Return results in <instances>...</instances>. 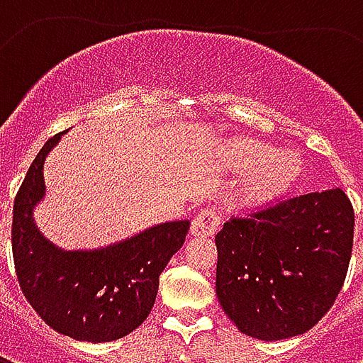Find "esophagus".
Masks as SVG:
<instances>
[{
    "mask_svg": "<svg viewBox=\"0 0 363 363\" xmlns=\"http://www.w3.org/2000/svg\"><path fill=\"white\" fill-rule=\"evenodd\" d=\"M221 216L213 208H204L202 212H198L192 220V228L190 233L198 237H210L213 235V231L220 225Z\"/></svg>",
    "mask_w": 363,
    "mask_h": 363,
    "instance_id": "esophagus-1",
    "label": "esophagus"
}]
</instances>
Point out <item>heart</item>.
Listing matches in <instances>:
<instances>
[{"mask_svg": "<svg viewBox=\"0 0 363 363\" xmlns=\"http://www.w3.org/2000/svg\"><path fill=\"white\" fill-rule=\"evenodd\" d=\"M231 165L241 173H255L247 196L251 200H267L296 181L301 171V159L294 153H274L270 145L247 140L233 147Z\"/></svg>", "mask_w": 363, "mask_h": 363, "instance_id": "heart-1", "label": "heart"}]
</instances>
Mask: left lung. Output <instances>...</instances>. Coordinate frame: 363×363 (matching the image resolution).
I'll return each mask as SVG.
<instances>
[{"mask_svg":"<svg viewBox=\"0 0 363 363\" xmlns=\"http://www.w3.org/2000/svg\"><path fill=\"white\" fill-rule=\"evenodd\" d=\"M352 241L354 208L340 189L233 216L216 235L220 305L252 338L303 335L342 289Z\"/></svg>","mask_w":363,"mask_h":363,"instance_id":"1","label":"left lung"}]
</instances>
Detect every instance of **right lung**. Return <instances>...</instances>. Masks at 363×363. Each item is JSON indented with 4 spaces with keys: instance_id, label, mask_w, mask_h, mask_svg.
Wrapping results in <instances>:
<instances>
[{
    "instance_id": "right-lung-1",
    "label": "right lung",
    "mask_w": 363,
    "mask_h": 363,
    "mask_svg": "<svg viewBox=\"0 0 363 363\" xmlns=\"http://www.w3.org/2000/svg\"><path fill=\"white\" fill-rule=\"evenodd\" d=\"M50 138L28 167L13 204L11 245L23 294L60 335L111 342L142 325L155 303L159 276L186 239L190 221H169L99 251H62L36 229L33 210L44 196Z\"/></svg>"
}]
</instances>
